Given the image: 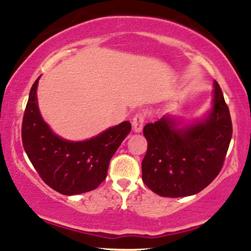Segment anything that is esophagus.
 <instances>
[{"label": "esophagus", "mask_w": 251, "mask_h": 251, "mask_svg": "<svg viewBox=\"0 0 251 251\" xmlns=\"http://www.w3.org/2000/svg\"><path fill=\"white\" fill-rule=\"evenodd\" d=\"M145 113H143V112H138L133 117V119H132V126H133L134 132L142 131L144 123H145Z\"/></svg>", "instance_id": "34e87169"}]
</instances>
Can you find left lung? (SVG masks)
<instances>
[{"instance_id":"8db88e82","label":"left lung","mask_w":251,"mask_h":251,"mask_svg":"<svg viewBox=\"0 0 251 251\" xmlns=\"http://www.w3.org/2000/svg\"><path fill=\"white\" fill-rule=\"evenodd\" d=\"M214 106L204 120L177 128L170 117L146 124L148 151L143 181L163 197H185L201 191L217 177L232 135L230 112L214 81Z\"/></svg>"}]
</instances>
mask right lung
I'll return each instance as SVG.
<instances>
[{"mask_svg": "<svg viewBox=\"0 0 251 251\" xmlns=\"http://www.w3.org/2000/svg\"><path fill=\"white\" fill-rule=\"evenodd\" d=\"M31 86L22 120V144L42 180L62 195H79L97 189L107 176L109 160L131 131L124 122L85 142H70L54 134L43 122Z\"/></svg>", "mask_w": 251, "mask_h": 251, "instance_id": "add662e5", "label": "right lung"}]
</instances>
